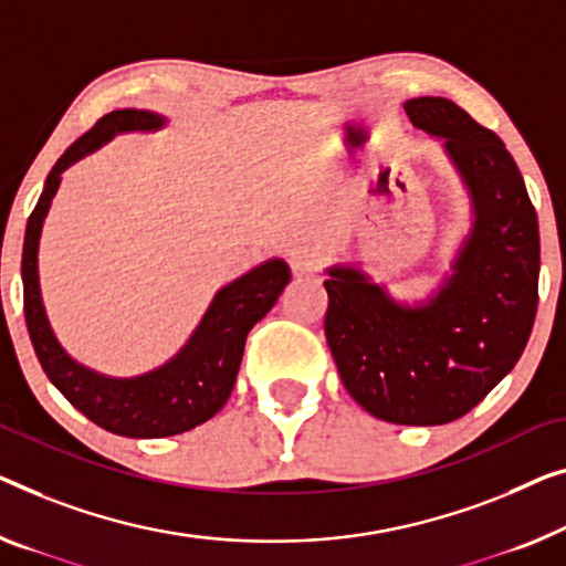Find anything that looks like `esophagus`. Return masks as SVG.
<instances>
[{
  "instance_id": "esophagus-1",
  "label": "esophagus",
  "mask_w": 566,
  "mask_h": 566,
  "mask_svg": "<svg viewBox=\"0 0 566 566\" xmlns=\"http://www.w3.org/2000/svg\"><path fill=\"white\" fill-rule=\"evenodd\" d=\"M286 261H290L294 274L315 272V269L323 264V254H319L317 247L312 243H294V247L286 251Z\"/></svg>"
}]
</instances>
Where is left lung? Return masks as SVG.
Listing matches in <instances>:
<instances>
[{"label":"left lung","instance_id":"left-lung-1","mask_svg":"<svg viewBox=\"0 0 566 566\" xmlns=\"http://www.w3.org/2000/svg\"><path fill=\"white\" fill-rule=\"evenodd\" d=\"M444 137L478 221L458 274L427 307H399L353 269L325 280V337L345 389L391 424L434 427L478 407L524 353L538 307V221L499 134L450 98L403 104Z\"/></svg>","mask_w":566,"mask_h":566}]
</instances>
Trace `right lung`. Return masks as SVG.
Wrapping results in <instances>:
<instances>
[{
    "label": "right lung",
    "mask_w": 566,
    "mask_h": 566,
    "mask_svg": "<svg viewBox=\"0 0 566 566\" xmlns=\"http://www.w3.org/2000/svg\"><path fill=\"white\" fill-rule=\"evenodd\" d=\"M163 119L137 108L112 112L81 134L63 151L48 175L45 190L30 213L28 233L22 249V286H24V323L38 353L45 376L83 417H88L106 432L122 437H172L202 424L229 401L235 374H239L247 335L290 284V266L274 259L256 266L233 284L223 286L210 305L198 333L185 345V350L155 374L114 381L91 374L75 364L57 345L50 331L38 284V241L42 218L53 200L61 172L75 159L96 149L116 132L157 129Z\"/></svg>",
    "instance_id": "obj_1"
}]
</instances>
